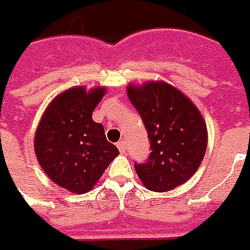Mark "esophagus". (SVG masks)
Segmentation results:
<instances>
[{"label":"esophagus","instance_id":"esophagus-1","mask_svg":"<svg viewBox=\"0 0 250 250\" xmlns=\"http://www.w3.org/2000/svg\"><path fill=\"white\" fill-rule=\"evenodd\" d=\"M117 148H118V150H120L121 153H124V152L126 150V145H125L124 141H118V143H117Z\"/></svg>","mask_w":250,"mask_h":250}]
</instances>
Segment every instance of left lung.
<instances>
[{"mask_svg":"<svg viewBox=\"0 0 250 250\" xmlns=\"http://www.w3.org/2000/svg\"><path fill=\"white\" fill-rule=\"evenodd\" d=\"M128 95L150 144L148 159L134 163L136 172L150 191L173 190L201 166L207 146L206 124L196 106L168 83L130 84Z\"/></svg>","mask_w":250,"mask_h":250,"instance_id":"1","label":"left lung"}]
</instances>
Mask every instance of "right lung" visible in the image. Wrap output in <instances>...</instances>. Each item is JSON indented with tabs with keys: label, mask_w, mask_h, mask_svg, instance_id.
<instances>
[{
	"label": "right lung",
	"mask_w": 250,
	"mask_h": 250,
	"mask_svg": "<svg viewBox=\"0 0 250 250\" xmlns=\"http://www.w3.org/2000/svg\"><path fill=\"white\" fill-rule=\"evenodd\" d=\"M104 94L105 88L65 90L51 102L37 128V160L52 182L71 192L90 190L120 153L91 118Z\"/></svg>",
	"instance_id": "1"
}]
</instances>
